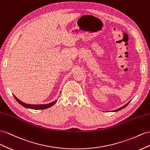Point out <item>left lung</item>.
Wrapping results in <instances>:
<instances>
[{
  "mask_svg": "<svg viewBox=\"0 0 150 150\" xmlns=\"http://www.w3.org/2000/svg\"><path fill=\"white\" fill-rule=\"evenodd\" d=\"M129 102H130V101L129 102H128V103L127 104H126L125 105H124V106H122V108H119V109H116V110H115L114 111H115H115H119V110H121V109H122L123 108H126V107L128 105V104H129Z\"/></svg>",
  "mask_w": 150,
  "mask_h": 150,
  "instance_id": "obj_1",
  "label": "left lung"
}]
</instances>
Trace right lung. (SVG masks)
<instances>
[{
	"label": "right lung",
	"mask_w": 150,
	"mask_h": 150,
	"mask_svg": "<svg viewBox=\"0 0 150 150\" xmlns=\"http://www.w3.org/2000/svg\"><path fill=\"white\" fill-rule=\"evenodd\" d=\"M15 99L18 101L19 103L22 105L23 106H24V108H29V109H45L47 108H49L50 107H51L52 105H53L55 103H56L57 101H54L53 102H51L50 104H41V105H33V104H25L23 102H21V100H19L18 98L16 97H15V96H14Z\"/></svg>",
	"instance_id": "add662e5"
}]
</instances>
